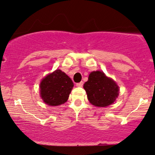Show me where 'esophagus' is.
Returning a JSON list of instances; mask_svg holds the SVG:
<instances>
[{"label": "esophagus", "instance_id": "1", "mask_svg": "<svg viewBox=\"0 0 155 155\" xmlns=\"http://www.w3.org/2000/svg\"><path fill=\"white\" fill-rule=\"evenodd\" d=\"M83 84H84L83 81H81V82H79V83L76 84V86L79 87H81L83 86Z\"/></svg>", "mask_w": 155, "mask_h": 155}]
</instances>
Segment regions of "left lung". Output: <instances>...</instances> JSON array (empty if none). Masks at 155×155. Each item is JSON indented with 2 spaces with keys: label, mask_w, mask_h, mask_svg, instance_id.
I'll use <instances>...</instances> for the list:
<instances>
[{
  "label": "left lung",
  "mask_w": 155,
  "mask_h": 155,
  "mask_svg": "<svg viewBox=\"0 0 155 155\" xmlns=\"http://www.w3.org/2000/svg\"><path fill=\"white\" fill-rule=\"evenodd\" d=\"M90 103L97 107H106L113 104L119 95V86L104 72L96 71L90 74L84 84Z\"/></svg>",
  "instance_id": "obj_1"
}]
</instances>
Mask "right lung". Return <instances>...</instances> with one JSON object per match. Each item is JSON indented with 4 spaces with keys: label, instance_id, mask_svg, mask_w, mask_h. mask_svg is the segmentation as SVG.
<instances>
[{
    "label": "right lung",
    "instance_id": "right-lung-1",
    "mask_svg": "<svg viewBox=\"0 0 155 155\" xmlns=\"http://www.w3.org/2000/svg\"><path fill=\"white\" fill-rule=\"evenodd\" d=\"M74 87L72 80L60 69L48 74L40 84V95L46 104L57 106L65 104Z\"/></svg>",
    "mask_w": 155,
    "mask_h": 155
}]
</instances>
